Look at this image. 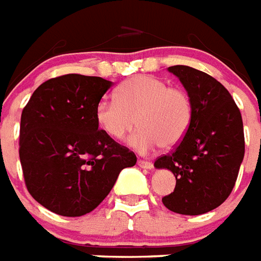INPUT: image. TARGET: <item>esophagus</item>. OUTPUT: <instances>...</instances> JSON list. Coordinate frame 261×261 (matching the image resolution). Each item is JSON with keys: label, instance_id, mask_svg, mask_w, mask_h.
Listing matches in <instances>:
<instances>
[{"label": "esophagus", "instance_id": "obj_1", "mask_svg": "<svg viewBox=\"0 0 261 261\" xmlns=\"http://www.w3.org/2000/svg\"><path fill=\"white\" fill-rule=\"evenodd\" d=\"M137 166L141 167V168H145V170H152L153 168L152 162H148V160H137Z\"/></svg>", "mask_w": 261, "mask_h": 261}]
</instances>
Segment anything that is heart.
<instances>
[{"instance_id":"obj_1","label":"heart","mask_w":261,"mask_h":261,"mask_svg":"<svg viewBox=\"0 0 261 261\" xmlns=\"http://www.w3.org/2000/svg\"><path fill=\"white\" fill-rule=\"evenodd\" d=\"M102 132L122 140L137 125L129 145L147 153L160 145L172 148L186 136L193 118V105L182 89L170 87L152 75H136L121 83L114 99H102L95 108Z\"/></svg>"}]
</instances>
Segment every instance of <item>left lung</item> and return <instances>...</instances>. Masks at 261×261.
<instances>
[{"label": "left lung", "mask_w": 261, "mask_h": 261, "mask_svg": "<svg viewBox=\"0 0 261 261\" xmlns=\"http://www.w3.org/2000/svg\"><path fill=\"white\" fill-rule=\"evenodd\" d=\"M193 105L186 136L156 168H167L176 179L175 190L162 199L167 209L199 216L216 209L232 193L243 163V118L229 91L217 79L189 66H172Z\"/></svg>", "instance_id": "left-lung-1"}]
</instances>
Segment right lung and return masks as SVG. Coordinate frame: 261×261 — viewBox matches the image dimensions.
<instances>
[{"label":"right lung","mask_w":261,"mask_h":261,"mask_svg":"<svg viewBox=\"0 0 261 261\" xmlns=\"http://www.w3.org/2000/svg\"><path fill=\"white\" fill-rule=\"evenodd\" d=\"M113 82L67 74L41 83L22 110L20 162L29 194L64 217L90 213L137 158L98 129L95 108Z\"/></svg>","instance_id":"add662e5"}]
</instances>
